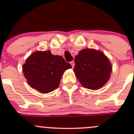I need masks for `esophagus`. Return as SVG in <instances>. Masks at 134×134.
Listing matches in <instances>:
<instances>
[{"instance_id": "1", "label": "esophagus", "mask_w": 134, "mask_h": 134, "mask_svg": "<svg viewBox=\"0 0 134 134\" xmlns=\"http://www.w3.org/2000/svg\"><path fill=\"white\" fill-rule=\"evenodd\" d=\"M70 64H71V66H72V67H74V61H72V62H70Z\"/></svg>"}]
</instances>
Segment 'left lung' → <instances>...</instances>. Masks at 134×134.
<instances>
[{"label": "left lung", "instance_id": "obj_1", "mask_svg": "<svg viewBox=\"0 0 134 134\" xmlns=\"http://www.w3.org/2000/svg\"><path fill=\"white\" fill-rule=\"evenodd\" d=\"M74 71L81 85L86 88H101L109 79L111 64L103 53L84 49L76 55Z\"/></svg>", "mask_w": 134, "mask_h": 134}]
</instances>
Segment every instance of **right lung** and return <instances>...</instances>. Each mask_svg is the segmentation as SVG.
<instances>
[{
    "mask_svg": "<svg viewBox=\"0 0 134 134\" xmlns=\"http://www.w3.org/2000/svg\"><path fill=\"white\" fill-rule=\"evenodd\" d=\"M71 68L61 55H52L48 50L32 54L23 66V72L29 86L48 93L58 87L64 72Z\"/></svg>",
    "mask_w": 134,
    "mask_h": 134,
    "instance_id": "1",
    "label": "right lung"
}]
</instances>
